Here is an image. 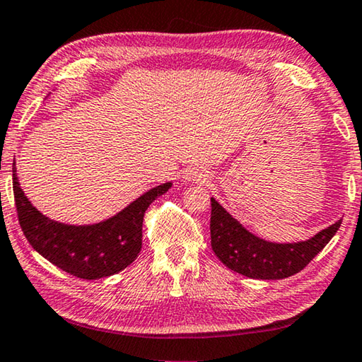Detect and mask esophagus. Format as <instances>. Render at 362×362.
Masks as SVG:
<instances>
[{
    "label": "esophagus",
    "instance_id": "esophagus-1",
    "mask_svg": "<svg viewBox=\"0 0 362 362\" xmlns=\"http://www.w3.org/2000/svg\"><path fill=\"white\" fill-rule=\"evenodd\" d=\"M207 173L203 168H188L183 174V180L188 183H204L207 180Z\"/></svg>",
    "mask_w": 362,
    "mask_h": 362
}]
</instances>
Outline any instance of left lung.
<instances>
[{"mask_svg":"<svg viewBox=\"0 0 362 362\" xmlns=\"http://www.w3.org/2000/svg\"><path fill=\"white\" fill-rule=\"evenodd\" d=\"M211 244L218 260L252 279H284L303 269L340 228L339 222L297 243H273L254 235L216 198H211Z\"/></svg>","mask_w":362,"mask_h":362,"instance_id":"left-lung-1","label":"left lung"}]
</instances>
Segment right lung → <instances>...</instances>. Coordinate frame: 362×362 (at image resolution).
Masks as SVG:
<instances>
[{
	"mask_svg": "<svg viewBox=\"0 0 362 362\" xmlns=\"http://www.w3.org/2000/svg\"><path fill=\"white\" fill-rule=\"evenodd\" d=\"M173 182L140 194L118 214L102 222L70 225L46 217L30 203L12 164V188L22 231L32 247L52 265L83 279H100L119 273L142 249L144 214Z\"/></svg>",
	"mask_w": 362,
	"mask_h": 362,
	"instance_id": "1",
	"label": "right lung"
}]
</instances>
